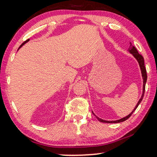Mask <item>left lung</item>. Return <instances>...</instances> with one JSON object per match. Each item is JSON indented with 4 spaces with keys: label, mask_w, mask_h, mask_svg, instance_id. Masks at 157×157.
I'll return each mask as SVG.
<instances>
[{
    "label": "left lung",
    "mask_w": 157,
    "mask_h": 157,
    "mask_svg": "<svg viewBox=\"0 0 157 157\" xmlns=\"http://www.w3.org/2000/svg\"><path fill=\"white\" fill-rule=\"evenodd\" d=\"M129 52L134 55V57L136 58V60L138 61V62L139 63V66H140V70H141V73H142V77H143V94L141 95V98H140V100L139 102H138L137 105H136V107H135L134 109L133 110L131 113H130L128 116H127L126 117H124V118H123L120 119V120H117V121H105V120H102V119L99 118L98 117L96 116L97 119L99 121L102 122V123H121V122H123L124 121H126L128 119L130 116H132V114L133 113V112L136 109V108L138 107V106L139 105V104L141 102L143 96H144V94H145V84H146V82H147V72H146V68L145 67V63H144V58L143 57V56L141 55H140L139 52L137 51V50L136 48H135L134 46H132V44L130 43V46L129 48Z\"/></svg>",
    "instance_id": "1"
}]
</instances>
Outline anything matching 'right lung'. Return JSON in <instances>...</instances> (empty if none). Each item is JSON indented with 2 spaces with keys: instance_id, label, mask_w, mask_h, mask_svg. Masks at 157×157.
Instances as JSON below:
<instances>
[{
  "instance_id": "right-lung-1",
  "label": "right lung",
  "mask_w": 157,
  "mask_h": 157,
  "mask_svg": "<svg viewBox=\"0 0 157 157\" xmlns=\"http://www.w3.org/2000/svg\"><path fill=\"white\" fill-rule=\"evenodd\" d=\"M29 40H30V39H28V40H26V41H24V42H23V44H21V46H20V47H19V48H21V46H23V45H24V44H25V43H27V42H28V41H29Z\"/></svg>"
}]
</instances>
